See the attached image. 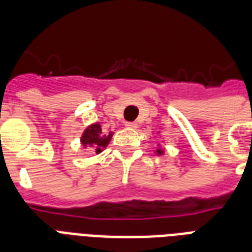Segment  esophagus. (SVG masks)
I'll list each match as a JSON object with an SVG mask.
<instances>
[{
  "mask_svg": "<svg viewBox=\"0 0 252 252\" xmlns=\"http://www.w3.org/2000/svg\"><path fill=\"white\" fill-rule=\"evenodd\" d=\"M126 128H129V129H134V128H137V123L126 122Z\"/></svg>",
  "mask_w": 252,
  "mask_h": 252,
  "instance_id": "obj_1",
  "label": "esophagus"
}]
</instances>
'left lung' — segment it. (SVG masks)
<instances>
[{
	"label": "left lung",
	"mask_w": 252,
	"mask_h": 252,
	"mask_svg": "<svg viewBox=\"0 0 252 252\" xmlns=\"http://www.w3.org/2000/svg\"><path fill=\"white\" fill-rule=\"evenodd\" d=\"M157 152H158V153H159V154H162V152H163V150H157Z\"/></svg>",
	"instance_id": "1"
}]
</instances>
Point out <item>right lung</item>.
<instances>
[{
	"label": "right lung",
	"instance_id": "obj_1",
	"mask_svg": "<svg viewBox=\"0 0 252 252\" xmlns=\"http://www.w3.org/2000/svg\"><path fill=\"white\" fill-rule=\"evenodd\" d=\"M111 137H112V132H110L108 134L102 133V128L96 123V124H93L85 130L84 136L81 138V142H82L84 146H94L95 152L100 153L103 148H106L108 145V142L111 141Z\"/></svg>",
	"mask_w": 252,
	"mask_h": 252
}]
</instances>
